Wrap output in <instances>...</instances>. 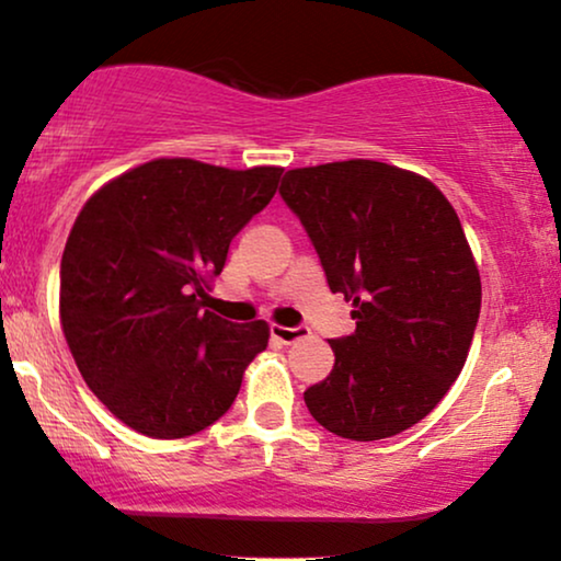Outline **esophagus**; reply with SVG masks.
Instances as JSON below:
<instances>
[{"label":"esophagus","instance_id":"obj_1","mask_svg":"<svg viewBox=\"0 0 561 561\" xmlns=\"http://www.w3.org/2000/svg\"><path fill=\"white\" fill-rule=\"evenodd\" d=\"M271 334L273 340H278L283 344H294V342H301L309 336V329L306 327H283V324H273L271 327Z\"/></svg>","mask_w":561,"mask_h":561}]
</instances>
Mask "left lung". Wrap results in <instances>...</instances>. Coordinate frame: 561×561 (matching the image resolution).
<instances>
[{"mask_svg": "<svg viewBox=\"0 0 561 561\" xmlns=\"http://www.w3.org/2000/svg\"><path fill=\"white\" fill-rule=\"evenodd\" d=\"M280 196L309 232L355 332L304 393L344 439H388L419 424L462 373L480 317V271L455 206L424 175L380 160L294 168Z\"/></svg>", "mask_w": 561, "mask_h": 561, "instance_id": "1", "label": "left lung"}]
</instances>
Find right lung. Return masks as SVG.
<instances>
[{"label":"right lung","instance_id":"obj_1","mask_svg":"<svg viewBox=\"0 0 561 561\" xmlns=\"http://www.w3.org/2000/svg\"><path fill=\"white\" fill-rule=\"evenodd\" d=\"M280 173L158 158L83 204L60 260V327L81 378L122 424L181 439L234 403L271 327L232 324L204 298Z\"/></svg>","mask_w":561,"mask_h":561}]
</instances>
